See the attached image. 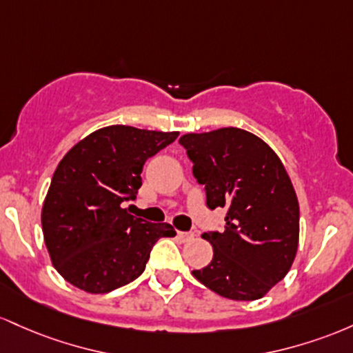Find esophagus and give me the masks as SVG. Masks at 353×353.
<instances>
[{"instance_id":"34e87169","label":"esophagus","mask_w":353,"mask_h":353,"mask_svg":"<svg viewBox=\"0 0 353 353\" xmlns=\"http://www.w3.org/2000/svg\"><path fill=\"white\" fill-rule=\"evenodd\" d=\"M176 236L181 241H192L193 239H195V233H193V232H178Z\"/></svg>"}]
</instances>
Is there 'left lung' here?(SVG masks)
Masks as SVG:
<instances>
[{
    "label": "left lung",
    "mask_w": 353,
    "mask_h": 353,
    "mask_svg": "<svg viewBox=\"0 0 353 353\" xmlns=\"http://www.w3.org/2000/svg\"><path fill=\"white\" fill-rule=\"evenodd\" d=\"M180 145L208 208H227L225 232L201 235L213 247L212 262L192 275L225 299H262L299 248V200L282 160L262 138L233 126L187 133Z\"/></svg>",
    "instance_id": "left-lung-1"
}]
</instances>
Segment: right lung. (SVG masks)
Segmentation results:
<instances>
[{
    "label": "right lung",
    "instance_id": "add662e5",
    "mask_svg": "<svg viewBox=\"0 0 353 353\" xmlns=\"http://www.w3.org/2000/svg\"><path fill=\"white\" fill-rule=\"evenodd\" d=\"M178 132L112 125L90 133L63 157L41 208L53 267L88 294H108L141 275L152 247L175 236L170 223H150L121 207L134 200L150 157Z\"/></svg>",
    "mask_w": 353,
    "mask_h": 353
}]
</instances>
